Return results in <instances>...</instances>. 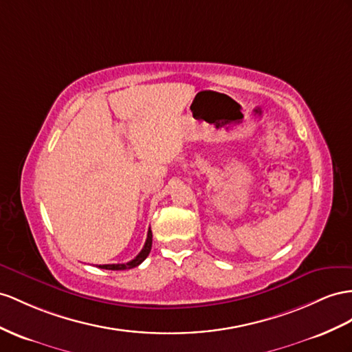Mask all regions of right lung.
<instances>
[{
	"label": "right lung",
	"mask_w": 352,
	"mask_h": 352,
	"mask_svg": "<svg viewBox=\"0 0 352 352\" xmlns=\"http://www.w3.org/2000/svg\"><path fill=\"white\" fill-rule=\"evenodd\" d=\"M153 235H151V229H148V233H147V239H146V244H144L142 250L140 251V254L135 257L133 260H131V262L128 263H117V265H99L98 267L101 269H108V270H124V269H131V267H135L141 265L144 260L147 258V256L150 254V250H151V242H153Z\"/></svg>",
	"instance_id": "obj_1"
}]
</instances>
